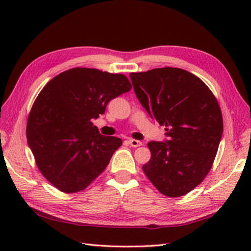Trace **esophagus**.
<instances>
[{
  "instance_id": "obj_1",
  "label": "esophagus",
  "mask_w": 251,
  "mask_h": 251,
  "mask_svg": "<svg viewBox=\"0 0 251 251\" xmlns=\"http://www.w3.org/2000/svg\"><path fill=\"white\" fill-rule=\"evenodd\" d=\"M128 143L134 148H137V147H140L142 145V142L139 141V140H136V139H129L128 140Z\"/></svg>"
}]
</instances>
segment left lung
<instances>
[{
	"instance_id": "obj_1",
	"label": "left lung",
	"mask_w": 251,
	"mask_h": 251,
	"mask_svg": "<svg viewBox=\"0 0 251 251\" xmlns=\"http://www.w3.org/2000/svg\"><path fill=\"white\" fill-rule=\"evenodd\" d=\"M151 119L165 125V141H151L143 172L162 194L182 196L209 173L223 131L220 106L201 78L179 68L129 74Z\"/></svg>"
}]
</instances>
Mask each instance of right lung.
<instances>
[{
    "label": "right lung",
    "instance_id": "1",
    "mask_svg": "<svg viewBox=\"0 0 251 251\" xmlns=\"http://www.w3.org/2000/svg\"><path fill=\"white\" fill-rule=\"evenodd\" d=\"M130 88L123 74L74 68L42 89L28 117L26 139L37 168L58 190L82 191L108 166L122 139L101 135L93 120Z\"/></svg>",
    "mask_w": 251,
    "mask_h": 251
}]
</instances>
